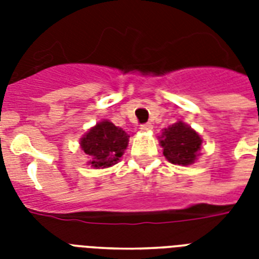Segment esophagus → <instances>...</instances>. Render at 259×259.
<instances>
[{
  "label": "esophagus",
  "mask_w": 259,
  "mask_h": 259,
  "mask_svg": "<svg viewBox=\"0 0 259 259\" xmlns=\"http://www.w3.org/2000/svg\"><path fill=\"white\" fill-rule=\"evenodd\" d=\"M141 132H144V133H149V132H152V129H153V125L152 123H145V125H141Z\"/></svg>",
  "instance_id": "34e87169"
}]
</instances>
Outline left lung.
<instances>
[{"label": "left lung", "instance_id": "obj_1", "mask_svg": "<svg viewBox=\"0 0 259 259\" xmlns=\"http://www.w3.org/2000/svg\"><path fill=\"white\" fill-rule=\"evenodd\" d=\"M158 141L166 160L181 166L196 161L203 144L200 134L181 119L162 130Z\"/></svg>", "mask_w": 259, "mask_h": 259}]
</instances>
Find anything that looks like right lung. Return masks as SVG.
<instances>
[{"instance_id":"1","label":"right lung","mask_w":259,"mask_h":259,"mask_svg":"<svg viewBox=\"0 0 259 259\" xmlns=\"http://www.w3.org/2000/svg\"><path fill=\"white\" fill-rule=\"evenodd\" d=\"M80 148L89 156V165L105 169L115 165L129 145V134L113 122L102 119L80 138Z\"/></svg>"}]
</instances>
